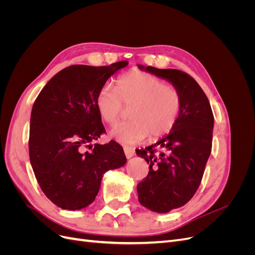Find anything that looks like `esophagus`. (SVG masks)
Returning a JSON list of instances; mask_svg holds the SVG:
<instances>
[{"instance_id":"34e87169","label":"esophagus","mask_w":255,"mask_h":255,"mask_svg":"<svg viewBox=\"0 0 255 255\" xmlns=\"http://www.w3.org/2000/svg\"><path fill=\"white\" fill-rule=\"evenodd\" d=\"M123 150H125V154H126L127 158H130V157L134 156L135 149L132 148V146H125V148H123Z\"/></svg>"}]
</instances>
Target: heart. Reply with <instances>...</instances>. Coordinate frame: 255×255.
<instances>
[{"instance_id":"b5f03b06","label":"heart","mask_w":255,"mask_h":255,"mask_svg":"<svg viewBox=\"0 0 255 255\" xmlns=\"http://www.w3.org/2000/svg\"><path fill=\"white\" fill-rule=\"evenodd\" d=\"M97 107L102 119L114 125L123 106H130V120L116 125L110 136L123 144H136L150 134L158 138L168 134L179 119L182 98L179 90L149 73L133 71L120 76L116 88L105 85L97 95Z\"/></svg>"}]
</instances>
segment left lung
<instances>
[{"instance_id":"left-lung-1","label":"left lung","mask_w":255,"mask_h":255,"mask_svg":"<svg viewBox=\"0 0 255 255\" xmlns=\"http://www.w3.org/2000/svg\"><path fill=\"white\" fill-rule=\"evenodd\" d=\"M138 68L172 84L182 98L179 119L169 134L144 150L136 149L149 164L148 175L137 185L138 201L152 212L165 214L186 204L201 183L212 151L214 116L204 91L187 73Z\"/></svg>"}]
</instances>
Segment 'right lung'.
Listing matches in <instances>:
<instances>
[{"label":"right lung","mask_w":255,"mask_h":255,"mask_svg":"<svg viewBox=\"0 0 255 255\" xmlns=\"http://www.w3.org/2000/svg\"><path fill=\"white\" fill-rule=\"evenodd\" d=\"M128 61L110 66L72 65L55 74L33 105L29 160L38 184L51 201L79 211L95 201L105 172L127 163L122 146L92 141L105 132L97 95ZM88 146L90 151H85Z\"/></svg>","instance_id":"obj_1"}]
</instances>
